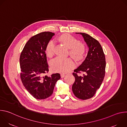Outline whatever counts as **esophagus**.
<instances>
[{
    "mask_svg": "<svg viewBox=\"0 0 127 127\" xmlns=\"http://www.w3.org/2000/svg\"><path fill=\"white\" fill-rule=\"evenodd\" d=\"M65 76V74H63V73L61 74V78H63Z\"/></svg>",
    "mask_w": 127,
    "mask_h": 127,
    "instance_id": "1",
    "label": "esophagus"
}]
</instances>
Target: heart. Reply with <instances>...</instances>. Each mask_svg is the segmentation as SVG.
I'll use <instances>...</instances> for the list:
<instances>
[{
    "instance_id": "heart-1",
    "label": "heart",
    "mask_w": 127,
    "mask_h": 127,
    "mask_svg": "<svg viewBox=\"0 0 127 127\" xmlns=\"http://www.w3.org/2000/svg\"><path fill=\"white\" fill-rule=\"evenodd\" d=\"M59 40L69 48V54L76 60L82 59L86 52V46L84 44L79 42V40L70 34H64L59 38ZM55 47V42L50 40L47 44L46 53L49 57L53 56ZM52 70L55 72L65 73L69 71L74 66V63L69 58L57 57L50 62Z\"/></svg>"
}]
</instances>
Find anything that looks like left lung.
<instances>
[{
	"mask_svg": "<svg viewBox=\"0 0 127 127\" xmlns=\"http://www.w3.org/2000/svg\"><path fill=\"white\" fill-rule=\"evenodd\" d=\"M82 35L89 48L85 60L73 73L75 82L72 91L77 98L85 100L93 97L99 88L105 73V58L102 48L98 42L90 35L76 32ZM83 73L82 76L77 73Z\"/></svg>",
	"mask_w": 127,
	"mask_h": 127,
	"instance_id": "8db88e82",
	"label": "left lung"
}]
</instances>
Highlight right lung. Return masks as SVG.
I'll list each match as a JSON object with an SVG mask.
<instances>
[{
	"mask_svg": "<svg viewBox=\"0 0 127 127\" xmlns=\"http://www.w3.org/2000/svg\"><path fill=\"white\" fill-rule=\"evenodd\" d=\"M55 33L44 32L30 38L20 55V63L22 82L28 92L35 98L44 99L50 96L56 82L61 78L59 73L50 76L46 47Z\"/></svg>",
	"mask_w": 127,
	"mask_h": 127,
	"instance_id": "1",
	"label": "right lung"
}]
</instances>
